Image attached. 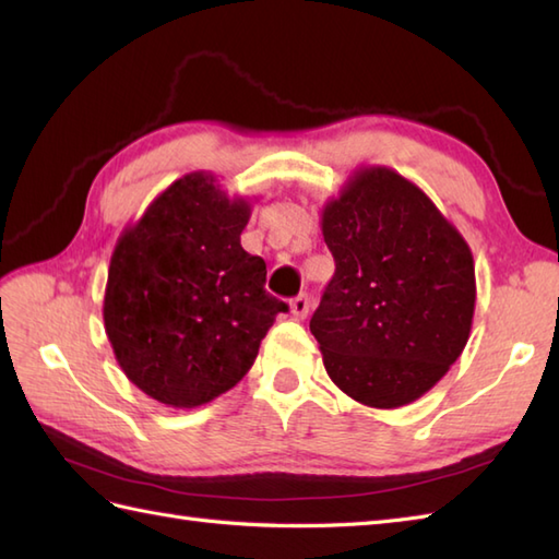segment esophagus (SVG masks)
<instances>
[{
    "label": "esophagus",
    "mask_w": 559,
    "mask_h": 559,
    "mask_svg": "<svg viewBox=\"0 0 559 559\" xmlns=\"http://www.w3.org/2000/svg\"><path fill=\"white\" fill-rule=\"evenodd\" d=\"M310 307H312V302H310V298H307L305 293H300L298 298L290 300V312H293L295 319H305L307 314H310Z\"/></svg>",
    "instance_id": "esophagus-1"
}]
</instances>
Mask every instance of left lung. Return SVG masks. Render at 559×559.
<instances>
[{"label":"left lung","instance_id":"left-lung-1","mask_svg":"<svg viewBox=\"0 0 559 559\" xmlns=\"http://www.w3.org/2000/svg\"><path fill=\"white\" fill-rule=\"evenodd\" d=\"M336 261L310 331L326 374L370 408L427 394L459 360L476 312L468 242L423 189L386 165L355 168L322 206Z\"/></svg>","mask_w":559,"mask_h":559}]
</instances>
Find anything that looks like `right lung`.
Masks as SVG:
<instances>
[{"instance_id": "right-lung-1", "label": "right lung", "mask_w": 559, "mask_h": 559, "mask_svg": "<svg viewBox=\"0 0 559 559\" xmlns=\"http://www.w3.org/2000/svg\"><path fill=\"white\" fill-rule=\"evenodd\" d=\"M252 199L216 175L189 173L129 223L108 269L105 334L117 365L146 396L197 408L233 389L288 305L266 293V264L240 235Z\"/></svg>"}]
</instances>
